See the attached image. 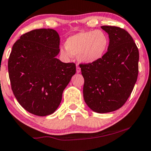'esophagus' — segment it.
<instances>
[{
  "instance_id": "esophagus-1",
  "label": "esophagus",
  "mask_w": 151,
  "mask_h": 151,
  "mask_svg": "<svg viewBox=\"0 0 151 151\" xmlns=\"http://www.w3.org/2000/svg\"><path fill=\"white\" fill-rule=\"evenodd\" d=\"M76 72H77L78 73H79L81 72V68L79 67L78 65H76Z\"/></svg>"
}]
</instances>
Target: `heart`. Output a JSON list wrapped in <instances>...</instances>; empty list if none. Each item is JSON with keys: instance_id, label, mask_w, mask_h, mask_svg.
<instances>
[{"instance_id": "heart-1", "label": "heart", "mask_w": 151, "mask_h": 151, "mask_svg": "<svg viewBox=\"0 0 151 151\" xmlns=\"http://www.w3.org/2000/svg\"><path fill=\"white\" fill-rule=\"evenodd\" d=\"M109 45V37L103 31H83L69 37L65 43L66 50H61V53L67 58L78 56L83 63H93L104 56Z\"/></svg>"}]
</instances>
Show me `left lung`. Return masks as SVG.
Here are the masks:
<instances>
[{
	"label": "left lung",
	"mask_w": 151,
	"mask_h": 151,
	"mask_svg": "<svg viewBox=\"0 0 151 151\" xmlns=\"http://www.w3.org/2000/svg\"><path fill=\"white\" fill-rule=\"evenodd\" d=\"M101 27L109 35L107 52L97 62L79 66L86 104L95 112L107 113L121 108L132 93L138 76L139 51L124 29Z\"/></svg>",
	"instance_id": "1"
}]
</instances>
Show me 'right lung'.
Segmentation results:
<instances>
[{"mask_svg":"<svg viewBox=\"0 0 151 151\" xmlns=\"http://www.w3.org/2000/svg\"><path fill=\"white\" fill-rule=\"evenodd\" d=\"M59 46L55 30L40 29L24 34L12 47L8 62L11 89L21 106L35 115L55 111L76 73L75 63L56 58Z\"/></svg>","mask_w":151,"mask_h":151,"instance_id":"right-lung-1","label":"right lung"}]
</instances>
